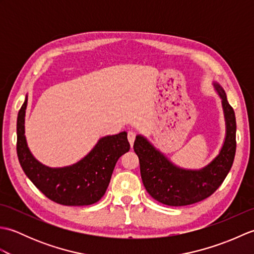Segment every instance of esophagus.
Returning <instances> with one entry per match:
<instances>
[{
	"instance_id": "34e87169",
	"label": "esophagus",
	"mask_w": 254,
	"mask_h": 254,
	"mask_svg": "<svg viewBox=\"0 0 254 254\" xmlns=\"http://www.w3.org/2000/svg\"><path fill=\"white\" fill-rule=\"evenodd\" d=\"M135 136H136L135 132L130 131V132L127 133V139H128V142H130V144H131V145H133L134 141H135Z\"/></svg>"
}]
</instances>
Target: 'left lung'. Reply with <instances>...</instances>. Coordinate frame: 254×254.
I'll use <instances>...</instances> for the list:
<instances>
[{
    "label": "left lung",
    "instance_id": "8db88e82",
    "mask_svg": "<svg viewBox=\"0 0 254 254\" xmlns=\"http://www.w3.org/2000/svg\"><path fill=\"white\" fill-rule=\"evenodd\" d=\"M222 98L226 137L215 159L199 170H188L175 166L146 138L137 135L134 152L138 156L143 185L156 201L169 206H185L210 196L224 182L233 166L236 154V117L224 89L215 83Z\"/></svg>",
    "mask_w": 254,
    "mask_h": 254
}]
</instances>
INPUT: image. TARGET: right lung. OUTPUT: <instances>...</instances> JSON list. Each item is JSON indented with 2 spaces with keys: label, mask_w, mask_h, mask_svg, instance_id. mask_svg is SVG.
<instances>
[{
  "label": "right lung",
  "mask_w": 254,
  "mask_h": 254,
  "mask_svg": "<svg viewBox=\"0 0 254 254\" xmlns=\"http://www.w3.org/2000/svg\"><path fill=\"white\" fill-rule=\"evenodd\" d=\"M27 97L17 116V156L26 176L51 201L67 206L90 205L104 196L118 159L128 152L127 132L101 137L95 147L72 166L50 168L40 164L27 146Z\"/></svg>",
  "instance_id": "obj_1"
}]
</instances>
